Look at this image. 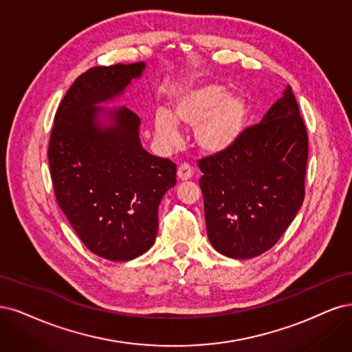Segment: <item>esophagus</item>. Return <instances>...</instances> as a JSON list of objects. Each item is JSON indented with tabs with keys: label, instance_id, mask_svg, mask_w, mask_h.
Returning a JSON list of instances; mask_svg holds the SVG:
<instances>
[{
	"label": "esophagus",
	"instance_id": "1",
	"mask_svg": "<svg viewBox=\"0 0 352 352\" xmlns=\"http://www.w3.org/2000/svg\"><path fill=\"white\" fill-rule=\"evenodd\" d=\"M177 175H178L179 179H183V181L190 179V178L192 177V169H191V166H190L188 164H181V165L178 166Z\"/></svg>",
	"mask_w": 352,
	"mask_h": 352
}]
</instances>
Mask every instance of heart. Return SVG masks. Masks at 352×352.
I'll use <instances>...</instances> for the list:
<instances>
[{
    "label": "heart",
    "mask_w": 352,
    "mask_h": 352,
    "mask_svg": "<svg viewBox=\"0 0 352 352\" xmlns=\"http://www.w3.org/2000/svg\"><path fill=\"white\" fill-rule=\"evenodd\" d=\"M248 102L243 95L228 94L223 86L205 83L181 94L173 102L171 114L157 111L153 129L157 142L175 147L181 138L177 124L192 127L200 151L218 155L230 151L247 129Z\"/></svg>",
    "instance_id": "b5f03b06"
}]
</instances>
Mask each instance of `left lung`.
Instances as JSON below:
<instances>
[{"label": "left lung", "mask_w": 352, "mask_h": 352, "mask_svg": "<svg viewBox=\"0 0 352 352\" xmlns=\"http://www.w3.org/2000/svg\"><path fill=\"white\" fill-rule=\"evenodd\" d=\"M307 129L291 86L230 151L199 161L212 247L252 258L274 247L304 200Z\"/></svg>", "instance_id": "left-lung-1"}]
</instances>
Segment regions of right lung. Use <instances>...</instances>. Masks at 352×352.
Segmentation results:
<instances>
[{
  "label": "right lung",
  "instance_id": "right-lung-1",
  "mask_svg": "<svg viewBox=\"0 0 352 352\" xmlns=\"http://www.w3.org/2000/svg\"><path fill=\"white\" fill-rule=\"evenodd\" d=\"M144 63L94 67L56 109L48 160L58 206L90 252L127 262L153 245L157 208L177 184V166L143 149L140 118L99 107L122 95Z\"/></svg>",
  "mask_w": 352,
  "mask_h": 352
}]
</instances>
